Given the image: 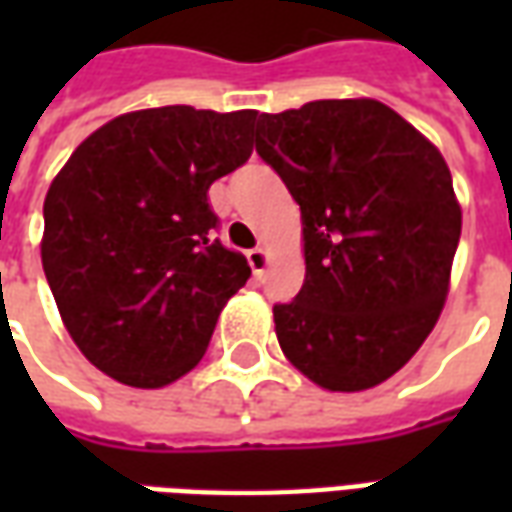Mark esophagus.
I'll list each match as a JSON object with an SVG mask.
<instances>
[{"mask_svg":"<svg viewBox=\"0 0 512 512\" xmlns=\"http://www.w3.org/2000/svg\"><path fill=\"white\" fill-rule=\"evenodd\" d=\"M246 260H249V266H252V271H255V277H263V274H266V266H268L266 249H260V246L249 249V252H246Z\"/></svg>","mask_w":512,"mask_h":512,"instance_id":"34e87169","label":"esophagus"}]
</instances>
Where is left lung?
Returning <instances> with one entry per match:
<instances>
[{
    "instance_id": "left-lung-1",
    "label": "left lung",
    "mask_w": 512,
    "mask_h": 512,
    "mask_svg": "<svg viewBox=\"0 0 512 512\" xmlns=\"http://www.w3.org/2000/svg\"><path fill=\"white\" fill-rule=\"evenodd\" d=\"M257 156L299 202L307 277L274 304L282 354L332 392L395 376L436 326L461 238L447 161L381 101L257 117Z\"/></svg>"
}]
</instances>
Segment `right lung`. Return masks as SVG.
Listing matches in <instances>:
<instances>
[{
	"instance_id": "obj_1",
	"label": "right lung",
	"mask_w": 512,
	"mask_h": 512,
	"mask_svg": "<svg viewBox=\"0 0 512 512\" xmlns=\"http://www.w3.org/2000/svg\"><path fill=\"white\" fill-rule=\"evenodd\" d=\"M255 120L194 106L120 115L51 183L43 271L73 343L120 384L186 376L252 274L216 238L208 189L252 156Z\"/></svg>"
}]
</instances>
